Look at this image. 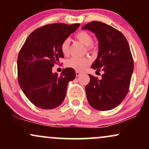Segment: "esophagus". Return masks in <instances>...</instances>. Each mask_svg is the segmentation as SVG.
<instances>
[{
    "label": "esophagus",
    "mask_w": 149,
    "mask_h": 149,
    "mask_svg": "<svg viewBox=\"0 0 149 149\" xmlns=\"http://www.w3.org/2000/svg\"><path fill=\"white\" fill-rule=\"evenodd\" d=\"M80 75H81V73L79 72V71H76V77L80 76Z\"/></svg>",
    "instance_id": "esophagus-1"
}]
</instances>
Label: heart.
I'll list each match as a JSON object with an SVG mask.
<instances>
[{
  "mask_svg": "<svg viewBox=\"0 0 149 149\" xmlns=\"http://www.w3.org/2000/svg\"><path fill=\"white\" fill-rule=\"evenodd\" d=\"M76 38L78 41L83 43V45L87 46V49L88 51H92L95 49V46L92 43V41H93L92 36L91 34L89 33L88 32L85 31L78 32L76 35ZM69 39H65L64 41L61 42L60 46L61 52L64 56L69 55ZM90 63H91V59L90 57H72L66 60L65 64L67 67L71 68V69H73L77 71H83L90 64Z\"/></svg>",
  "mask_w": 149,
  "mask_h": 149,
  "instance_id": "b5f03b06",
  "label": "heart"
}]
</instances>
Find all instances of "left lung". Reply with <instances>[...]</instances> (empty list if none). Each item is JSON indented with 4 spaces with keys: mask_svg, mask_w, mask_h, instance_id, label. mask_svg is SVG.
Segmentation results:
<instances>
[{
    "mask_svg": "<svg viewBox=\"0 0 149 149\" xmlns=\"http://www.w3.org/2000/svg\"><path fill=\"white\" fill-rule=\"evenodd\" d=\"M82 29L96 35L99 52L91 67L104 71L101 80L89 74L90 83L85 87L87 99L97 110H111L123 101L129 91L134 70L130 45L123 34L107 24L92 22Z\"/></svg>",
    "mask_w": 149,
    "mask_h": 149,
    "instance_id": "left-lung-1",
    "label": "left lung"
}]
</instances>
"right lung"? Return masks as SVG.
Here are the masks:
<instances>
[{"label": "right lung", "instance_id": "obj_1", "mask_svg": "<svg viewBox=\"0 0 149 149\" xmlns=\"http://www.w3.org/2000/svg\"><path fill=\"white\" fill-rule=\"evenodd\" d=\"M80 24H47L34 30L26 38L17 58L18 82L29 100L36 107L52 109L64 100L68 83L76 78L71 68L60 76L52 72L54 64L64 57L60 46Z\"/></svg>", "mask_w": 149, "mask_h": 149}]
</instances>
